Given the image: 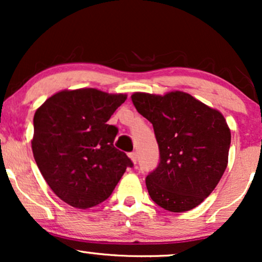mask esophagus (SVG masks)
<instances>
[{
  "instance_id": "esophagus-1",
  "label": "esophagus",
  "mask_w": 262,
  "mask_h": 262,
  "mask_svg": "<svg viewBox=\"0 0 262 262\" xmlns=\"http://www.w3.org/2000/svg\"><path fill=\"white\" fill-rule=\"evenodd\" d=\"M129 158H130V160L133 161V164H137V160H138L137 152H135V151H132V152H129Z\"/></svg>"
}]
</instances>
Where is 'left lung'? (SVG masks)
Wrapping results in <instances>:
<instances>
[{
	"instance_id": "obj_1",
	"label": "left lung",
	"mask_w": 262,
	"mask_h": 262,
	"mask_svg": "<svg viewBox=\"0 0 262 262\" xmlns=\"http://www.w3.org/2000/svg\"><path fill=\"white\" fill-rule=\"evenodd\" d=\"M132 101L154 127L160 151L145 180L151 200L175 213L197 207L227 169L231 137L223 114L181 91L137 92Z\"/></svg>"
}]
</instances>
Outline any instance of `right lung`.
<instances>
[{
	"label": "right lung",
	"instance_id": "obj_1",
	"mask_svg": "<svg viewBox=\"0 0 262 262\" xmlns=\"http://www.w3.org/2000/svg\"><path fill=\"white\" fill-rule=\"evenodd\" d=\"M127 95L96 89L60 91L34 114L32 150L54 193L75 208L97 206L112 194L133 162L114 148L118 128L107 124Z\"/></svg>",
	"mask_w": 262,
	"mask_h": 262
}]
</instances>
